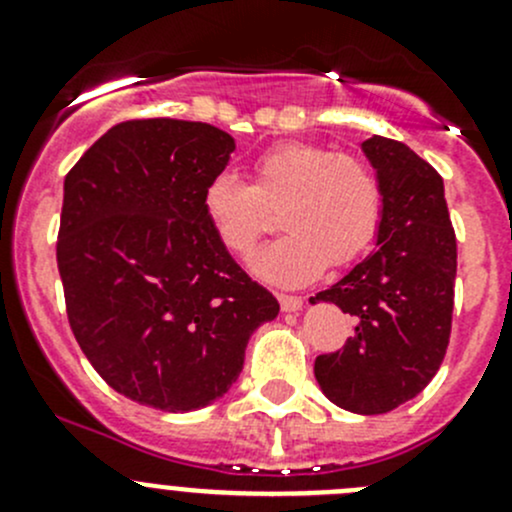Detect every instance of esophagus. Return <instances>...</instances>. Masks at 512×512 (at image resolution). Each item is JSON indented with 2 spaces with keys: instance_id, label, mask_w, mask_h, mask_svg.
<instances>
[{
  "instance_id": "esophagus-1",
  "label": "esophagus",
  "mask_w": 512,
  "mask_h": 512,
  "mask_svg": "<svg viewBox=\"0 0 512 512\" xmlns=\"http://www.w3.org/2000/svg\"><path fill=\"white\" fill-rule=\"evenodd\" d=\"M277 299H280V307L282 312H297V309H302V297H294V294H277Z\"/></svg>"
}]
</instances>
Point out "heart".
I'll list each match as a JSON object with an SVG mask.
<instances>
[{"label":"heart","mask_w":512,"mask_h":512,"mask_svg":"<svg viewBox=\"0 0 512 512\" xmlns=\"http://www.w3.org/2000/svg\"><path fill=\"white\" fill-rule=\"evenodd\" d=\"M282 202L289 232L250 260L257 277L280 287L317 280L329 262L352 265L374 245L384 220V190L374 168L317 143H277L255 160V183L223 170L203 193L215 235L240 257L270 227L266 205Z\"/></svg>","instance_id":"obj_1"}]
</instances>
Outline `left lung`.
Wrapping results in <instances>:
<instances>
[{"label":"left lung","instance_id":"1","mask_svg":"<svg viewBox=\"0 0 512 512\" xmlns=\"http://www.w3.org/2000/svg\"><path fill=\"white\" fill-rule=\"evenodd\" d=\"M361 151L384 190L376 250L309 302L337 304L354 317V337L314 361L319 386L342 409L374 416L421 394L446 356L456 232L431 163L384 136Z\"/></svg>","mask_w":512,"mask_h":512}]
</instances>
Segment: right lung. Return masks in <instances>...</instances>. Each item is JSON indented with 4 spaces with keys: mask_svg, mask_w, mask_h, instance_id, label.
I'll list each match as a JSON object with an SVG mask.
<instances>
[{
    "mask_svg": "<svg viewBox=\"0 0 512 512\" xmlns=\"http://www.w3.org/2000/svg\"><path fill=\"white\" fill-rule=\"evenodd\" d=\"M235 141L198 121L103 133L64 180L56 262L71 332L111 389L183 414L225 394L280 312L215 235L205 185Z\"/></svg>",
    "mask_w": 512,
    "mask_h": 512,
    "instance_id": "1",
    "label": "right lung"
}]
</instances>
